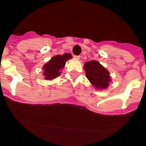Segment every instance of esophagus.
<instances>
[{
	"instance_id": "1",
	"label": "esophagus",
	"mask_w": 146,
	"mask_h": 146,
	"mask_svg": "<svg viewBox=\"0 0 146 146\" xmlns=\"http://www.w3.org/2000/svg\"><path fill=\"white\" fill-rule=\"evenodd\" d=\"M74 58L75 59H77V60H79L80 58V55H74Z\"/></svg>"
}]
</instances>
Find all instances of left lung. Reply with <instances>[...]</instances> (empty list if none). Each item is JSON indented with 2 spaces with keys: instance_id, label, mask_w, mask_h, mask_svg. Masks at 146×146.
<instances>
[{
  "instance_id": "8db88e82",
  "label": "left lung",
  "mask_w": 146,
  "mask_h": 146,
  "mask_svg": "<svg viewBox=\"0 0 146 146\" xmlns=\"http://www.w3.org/2000/svg\"><path fill=\"white\" fill-rule=\"evenodd\" d=\"M86 74L91 84L98 89H104L109 86V72L96 60H91L84 65Z\"/></svg>"
}]
</instances>
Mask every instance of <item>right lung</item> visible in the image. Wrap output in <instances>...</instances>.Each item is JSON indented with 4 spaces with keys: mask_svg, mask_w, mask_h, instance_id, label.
Listing matches in <instances>:
<instances>
[{
    "mask_svg": "<svg viewBox=\"0 0 146 146\" xmlns=\"http://www.w3.org/2000/svg\"><path fill=\"white\" fill-rule=\"evenodd\" d=\"M70 58H72V55L69 53L58 55L52 58L43 67L45 79L52 80L58 77L60 74V71L65 66L66 61Z\"/></svg>",
    "mask_w": 146,
    "mask_h": 146,
    "instance_id": "obj_1",
    "label": "right lung"
}]
</instances>
